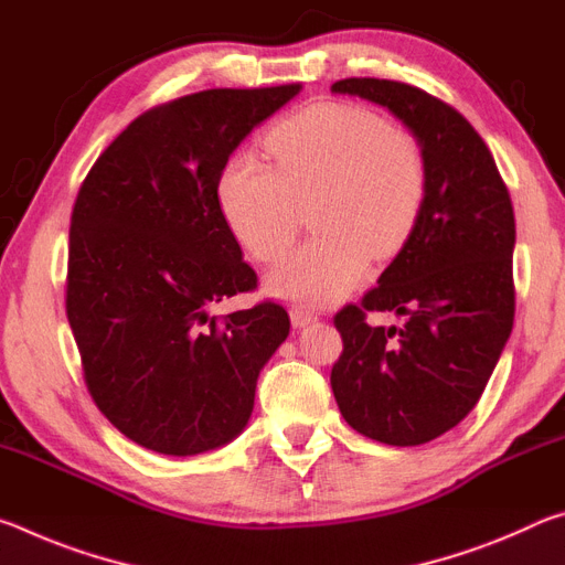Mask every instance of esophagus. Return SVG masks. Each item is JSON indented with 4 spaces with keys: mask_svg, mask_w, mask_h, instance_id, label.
<instances>
[{
    "mask_svg": "<svg viewBox=\"0 0 565 565\" xmlns=\"http://www.w3.org/2000/svg\"><path fill=\"white\" fill-rule=\"evenodd\" d=\"M313 321H317V313L303 309V306H294V309H291V323L296 329L309 327V323H313Z\"/></svg>",
    "mask_w": 565,
    "mask_h": 565,
    "instance_id": "obj_1",
    "label": "esophagus"
}]
</instances>
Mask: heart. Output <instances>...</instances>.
Here are the masks:
<instances>
[{
	"mask_svg": "<svg viewBox=\"0 0 565 565\" xmlns=\"http://www.w3.org/2000/svg\"><path fill=\"white\" fill-rule=\"evenodd\" d=\"M271 167L238 151L216 179L228 232L276 262L311 212L313 234L266 279L279 299L327 306L356 289L369 262L398 254L424 212L428 167L414 134L347 102L311 104L264 139Z\"/></svg>",
	"mask_w": 565,
	"mask_h": 565,
	"instance_id": "heart-1",
	"label": "heart"
}]
</instances>
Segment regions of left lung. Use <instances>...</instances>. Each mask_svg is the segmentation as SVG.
<instances>
[{
    "instance_id": "8db88e82",
    "label": "left lung",
    "mask_w": 565,
    "mask_h": 565,
    "mask_svg": "<svg viewBox=\"0 0 565 565\" xmlns=\"http://www.w3.org/2000/svg\"><path fill=\"white\" fill-rule=\"evenodd\" d=\"M331 92L386 107L426 157L424 212L379 286L333 317L343 351L331 369L353 431L418 446L468 416L511 337L513 204L486 141L446 102L371 76L341 79ZM369 310H396L407 323L371 328Z\"/></svg>"
}]
</instances>
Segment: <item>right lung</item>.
Segmentation results:
<instances>
[{
  "label": "right lung",
  "mask_w": 565,
  "mask_h": 565,
  "mask_svg": "<svg viewBox=\"0 0 565 565\" xmlns=\"http://www.w3.org/2000/svg\"><path fill=\"white\" fill-rule=\"evenodd\" d=\"M301 92L206 89L134 119L94 161L70 226L66 319L94 404L134 444L196 456L244 431L256 379L289 337L216 202L246 134Z\"/></svg>",
  "instance_id": "1"
}]
</instances>
